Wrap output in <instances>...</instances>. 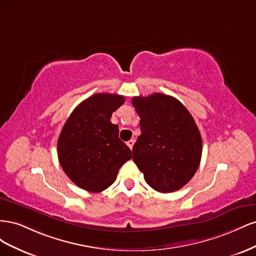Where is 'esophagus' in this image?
Segmentation results:
<instances>
[{
    "label": "esophagus",
    "mask_w": 256,
    "mask_h": 256,
    "mask_svg": "<svg viewBox=\"0 0 256 256\" xmlns=\"http://www.w3.org/2000/svg\"><path fill=\"white\" fill-rule=\"evenodd\" d=\"M127 145L129 146L130 150H132V147H134V140H129V141L127 142Z\"/></svg>",
    "instance_id": "34e87169"
}]
</instances>
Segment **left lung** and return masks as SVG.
<instances>
[{
    "instance_id": "left-lung-1",
    "label": "left lung",
    "mask_w": 256,
    "mask_h": 256,
    "mask_svg": "<svg viewBox=\"0 0 256 256\" xmlns=\"http://www.w3.org/2000/svg\"><path fill=\"white\" fill-rule=\"evenodd\" d=\"M141 136L134 161L146 182L161 193L180 190L196 174L202 157V138L190 112L176 98L160 94L134 97Z\"/></svg>"
}]
</instances>
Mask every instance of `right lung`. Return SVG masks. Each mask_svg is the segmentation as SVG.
Returning <instances> with one entry per match:
<instances>
[{
	"instance_id": "add662e5",
	"label": "right lung",
	"mask_w": 256,
	"mask_h": 256,
	"mask_svg": "<svg viewBox=\"0 0 256 256\" xmlns=\"http://www.w3.org/2000/svg\"><path fill=\"white\" fill-rule=\"evenodd\" d=\"M125 102L118 94L99 92L82 102L66 120L58 141V156L66 175L78 187L97 193L115 182L118 170L132 158L111 122Z\"/></svg>"
}]
</instances>
